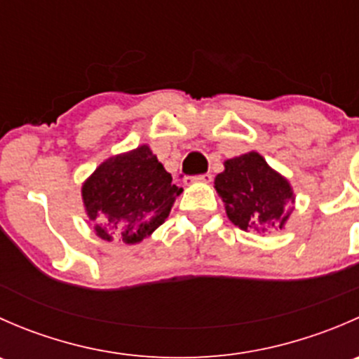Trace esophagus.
Returning <instances> with one entry per match:
<instances>
[{"label":"esophagus","mask_w":359,"mask_h":359,"mask_svg":"<svg viewBox=\"0 0 359 359\" xmlns=\"http://www.w3.org/2000/svg\"><path fill=\"white\" fill-rule=\"evenodd\" d=\"M187 182H210L212 180V173H201V175L186 177Z\"/></svg>","instance_id":"1"}]
</instances>
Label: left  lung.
<instances>
[{
	"label": "left lung",
	"mask_w": 359,
	"mask_h": 359,
	"mask_svg": "<svg viewBox=\"0 0 359 359\" xmlns=\"http://www.w3.org/2000/svg\"><path fill=\"white\" fill-rule=\"evenodd\" d=\"M224 165L226 170L215 177V189L226 203L231 222L255 233L274 226L281 229L290 215L288 203H293L287 180L257 153L227 159Z\"/></svg>",
	"instance_id": "1"
}]
</instances>
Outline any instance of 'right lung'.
<instances>
[{
	"label": "right lung",
	"mask_w": 359,
	"mask_h": 359,
	"mask_svg": "<svg viewBox=\"0 0 359 359\" xmlns=\"http://www.w3.org/2000/svg\"><path fill=\"white\" fill-rule=\"evenodd\" d=\"M81 193L97 236L133 245L165 222L182 187L172 184L149 147L140 146L104 161Z\"/></svg>",
	"instance_id": "right-lung-1"
}]
</instances>
